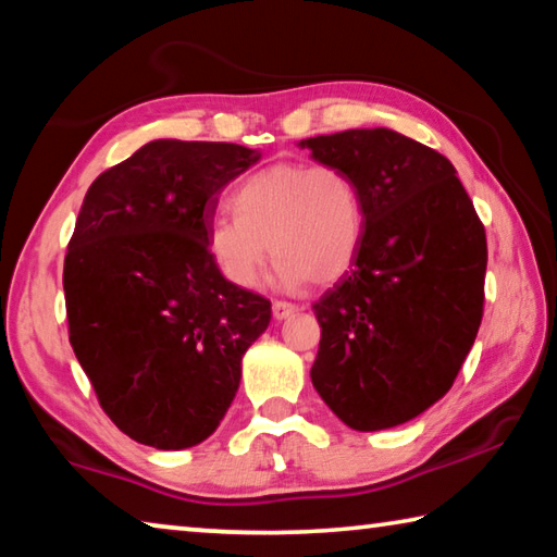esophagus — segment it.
Segmentation results:
<instances>
[{"mask_svg":"<svg viewBox=\"0 0 557 557\" xmlns=\"http://www.w3.org/2000/svg\"><path fill=\"white\" fill-rule=\"evenodd\" d=\"M297 312V305H292V301H282V299H275L272 301V317L277 319V322H282V319H287Z\"/></svg>","mask_w":557,"mask_h":557,"instance_id":"obj_1","label":"esophagus"}]
</instances>
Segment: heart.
<instances>
[{
  "label": "heart",
  "mask_w": 557,
  "mask_h": 557,
  "mask_svg": "<svg viewBox=\"0 0 557 557\" xmlns=\"http://www.w3.org/2000/svg\"><path fill=\"white\" fill-rule=\"evenodd\" d=\"M235 215L209 225V252L231 285L248 289L272 256L277 289L329 285L354 265L363 238V199L336 164H272L233 188Z\"/></svg>",
  "instance_id": "heart-1"
}]
</instances>
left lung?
I'll list each match as a JSON object with an SVG mask.
<instances>
[{
    "mask_svg": "<svg viewBox=\"0 0 557 557\" xmlns=\"http://www.w3.org/2000/svg\"><path fill=\"white\" fill-rule=\"evenodd\" d=\"M354 176L363 238L314 301L312 383L348 428L403 425L445 395L484 314L486 233L457 169L400 132L346 129L299 143Z\"/></svg>",
    "mask_w": 557,
    "mask_h": 557,
    "instance_id": "1",
    "label": "left lung"
}]
</instances>
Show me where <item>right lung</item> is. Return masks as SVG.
Listing matches in <instances>:
<instances>
[{"mask_svg": "<svg viewBox=\"0 0 557 557\" xmlns=\"http://www.w3.org/2000/svg\"><path fill=\"white\" fill-rule=\"evenodd\" d=\"M260 152L154 139L102 172L63 262L75 358L100 408L139 445L186 449L221 425L270 299L231 285L209 252L223 186Z\"/></svg>", "mask_w": 557, "mask_h": 557, "instance_id": "right-lung-1", "label": "right lung"}]
</instances>
